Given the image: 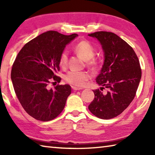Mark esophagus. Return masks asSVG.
I'll return each instance as SVG.
<instances>
[{
  "mask_svg": "<svg viewBox=\"0 0 155 155\" xmlns=\"http://www.w3.org/2000/svg\"><path fill=\"white\" fill-rule=\"evenodd\" d=\"M72 89L73 90H75V91H77V90H82V88L77 87H76V86H72Z\"/></svg>",
  "mask_w": 155,
  "mask_h": 155,
  "instance_id": "34e87169",
  "label": "esophagus"
}]
</instances>
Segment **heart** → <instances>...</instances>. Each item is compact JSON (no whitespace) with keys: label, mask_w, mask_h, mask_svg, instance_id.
Returning <instances> with one entry per match:
<instances>
[{"label":"heart","mask_w":155,"mask_h":155,"mask_svg":"<svg viewBox=\"0 0 155 155\" xmlns=\"http://www.w3.org/2000/svg\"><path fill=\"white\" fill-rule=\"evenodd\" d=\"M74 51L86 62V65L93 70H96L99 67V61L94 57L95 48L86 40L81 41L74 46ZM68 53L66 51H63L59 57V65L65 68L68 65ZM91 76L87 72L70 71L64 76V79L67 83L77 87H83L90 79Z\"/></svg>","instance_id":"b5f03b06"}]
</instances>
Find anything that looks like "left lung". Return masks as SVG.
<instances>
[{"instance_id":"left-lung-1","label":"left lung","mask_w":155,"mask_h":155,"mask_svg":"<svg viewBox=\"0 0 155 155\" xmlns=\"http://www.w3.org/2000/svg\"><path fill=\"white\" fill-rule=\"evenodd\" d=\"M88 35L101 42L104 53V64L96 79L102 87L93 90L95 97L88 109L99 118H114L135 98L141 77L140 61L132 47L116 34L97 31ZM105 88L107 91L103 93Z\"/></svg>"}]
</instances>
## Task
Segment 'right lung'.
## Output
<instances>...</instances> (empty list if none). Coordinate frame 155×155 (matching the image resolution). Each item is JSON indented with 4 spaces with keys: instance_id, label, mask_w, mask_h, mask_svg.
Listing matches in <instances>:
<instances>
[{
    "instance_id": "1",
    "label": "right lung",
    "mask_w": 155,
    "mask_h": 155,
    "mask_svg": "<svg viewBox=\"0 0 155 155\" xmlns=\"http://www.w3.org/2000/svg\"><path fill=\"white\" fill-rule=\"evenodd\" d=\"M48 31L36 37L22 47L13 64L11 78L15 93L27 114L38 120L47 122L64 110L71 94L69 85L49 89L59 83V57L66 44L77 37Z\"/></svg>"
}]
</instances>
